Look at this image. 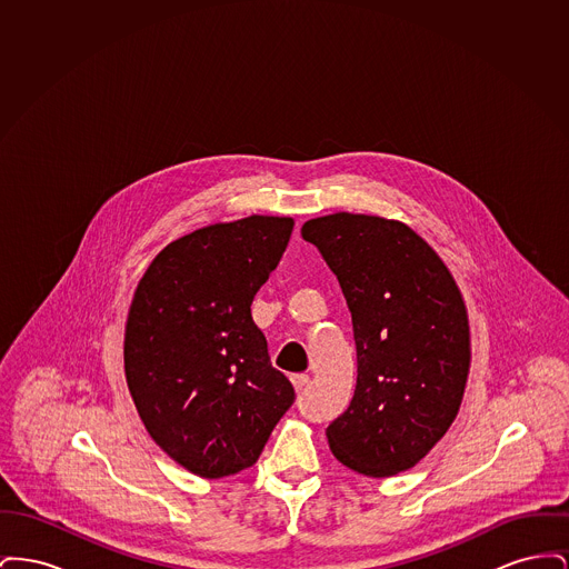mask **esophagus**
<instances>
[{
	"mask_svg": "<svg viewBox=\"0 0 569 569\" xmlns=\"http://www.w3.org/2000/svg\"><path fill=\"white\" fill-rule=\"evenodd\" d=\"M292 383H295V390H297V392H302V390L307 388V383H309V376L297 373V376H292Z\"/></svg>",
	"mask_w": 569,
	"mask_h": 569,
	"instance_id": "obj_1",
	"label": "esophagus"
}]
</instances>
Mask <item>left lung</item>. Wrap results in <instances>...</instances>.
Returning a JSON list of instances; mask_svg holds the SVG:
<instances>
[{
  "mask_svg": "<svg viewBox=\"0 0 569 569\" xmlns=\"http://www.w3.org/2000/svg\"><path fill=\"white\" fill-rule=\"evenodd\" d=\"M300 234L337 274L352 313L358 378L328 425L339 462L369 478L411 469L459 413L469 373L467 309L448 267L409 226L316 217Z\"/></svg>",
  "mask_w": 569,
  "mask_h": 569,
  "instance_id": "1",
  "label": "left lung"
}]
</instances>
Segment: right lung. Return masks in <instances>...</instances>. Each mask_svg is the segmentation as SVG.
<instances>
[{"mask_svg": "<svg viewBox=\"0 0 569 569\" xmlns=\"http://www.w3.org/2000/svg\"><path fill=\"white\" fill-rule=\"evenodd\" d=\"M292 228V217L269 216L200 228L166 244L138 281L126 379L153 441L200 478L251 467L297 399L251 318Z\"/></svg>", "mask_w": 569, "mask_h": 569, "instance_id": "right-lung-1", "label": "right lung"}]
</instances>
